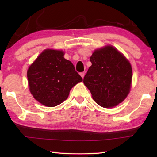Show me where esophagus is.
Returning <instances> with one entry per match:
<instances>
[{
  "mask_svg": "<svg viewBox=\"0 0 157 157\" xmlns=\"http://www.w3.org/2000/svg\"><path fill=\"white\" fill-rule=\"evenodd\" d=\"M79 75H81V77L82 78H84V75H85V73H84V72H82V73H79Z\"/></svg>",
  "mask_w": 157,
  "mask_h": 157,
  "instance_id": "esophagus-1",
  "label": "esophagus"
}]
</instances>
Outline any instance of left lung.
<instances>
[{"instance_id":"left-lung-1","label":"left lung","mask_w":157,"mask_h":157,"mask_svg":"<svg viewBox=\"0 0 157 157\" xmlns=\"http://www.w3.org/2000/svg\"><path fill=\"white\" fill-rule=\"evenodd\" d=\"M92 65L84 78V84L93 99L105 108L121 103L131 89L132 66L126 57L111 46L97 49L90 57Z\"/></svg>"}]
</instances>
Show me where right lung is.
Returning <instances> with one entry per match:
<instances>
[{
  "label": "right lung",
  "mask_w": 157,
  "mask_h": 157,
  "mask_svg": "<svg viewBox=\"0 0 157 157\" xmlns=\"http://www.w3.org/2000/svg\"><path fill=\"white\" fill-rule=\"evenodd\" d=\"M62 50H44L28 68L27 77L31 94L46 107H52L67 99L71 89L82 81Z\"/></svg>",
  "instance_id": "right-lung-1"
}]
</instances>
